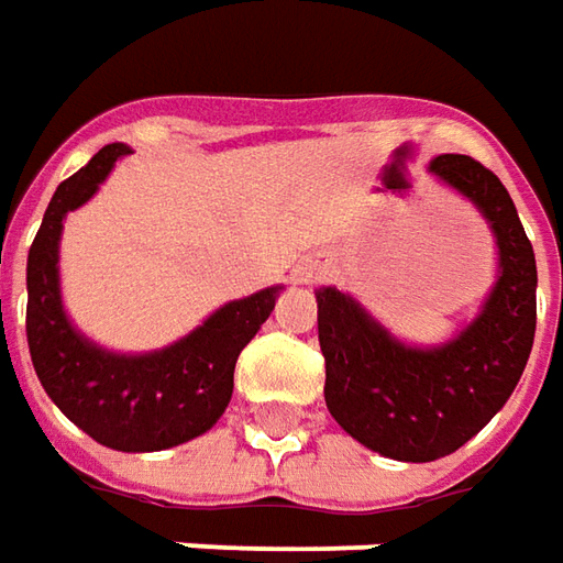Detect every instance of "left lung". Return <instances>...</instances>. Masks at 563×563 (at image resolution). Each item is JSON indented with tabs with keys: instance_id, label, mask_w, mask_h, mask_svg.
I'll return each instance as SVG.
<instances>
[{
	"instance_id": "8db88e82",
	"label": "left lung",
	"mask_w": 563,
	"mask_h": 563,
	"mask_svg": "<svg viewBox=\"0 0 563 563\" xmlns=\"http://www.w3.org/2000/svg\"><path fill=\"white\" fill-rule=\"evenodd\" d=\"M430 173L473 200L497 238V283L478 317L445 344L411 347L350 295L317 289L329 415L405 463L466 445L512 396L537 332V258L509 191L470 155H439Z\"/></svg>"
}]
</instances>
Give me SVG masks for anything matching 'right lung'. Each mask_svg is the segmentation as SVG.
Instances as JSON below:
<instances>
[{"mask_svg":"<svg viewBox=\"0 0 563 563\" xmlns=\"http://www.w3.org/2000/svg\"><path fill=\"white\" fill-rule=\"evenodd\" d=\"M124 155H131L124 143L103 145L54 191L26 258V341L51 402L78 430L115 451H164L203 435L225 415L238 356L271 317L283 286L228 301L155 353H112L81 335L60 298L63 219L97 195Z\"/></svg>","mask_w":563,"mask_h":563,"instance_id":"add662e5","label":"right lung"}]
</instances>
